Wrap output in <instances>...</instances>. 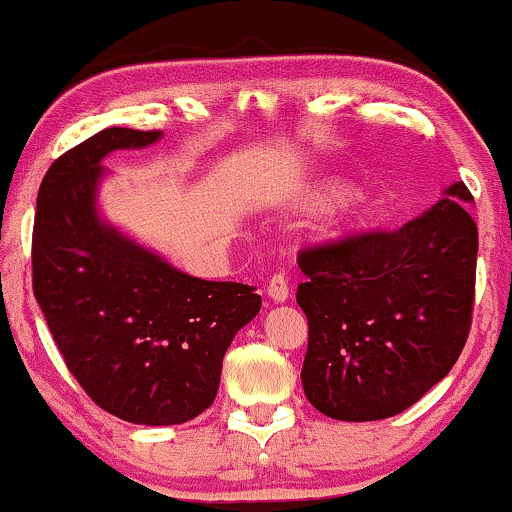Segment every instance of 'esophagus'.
Instances as JSON below:
<instances>
[{
    "label": "esophagus",
    "mask_w": 512,
    "mask_h": 512,
    "mask_svg": "<svg viewBox=\"0 0 512 512\" xmlns=\"http://www.w3.org/2000/svg\"><path fill=\"white\" fill-rule=\"evenodd\" d=\"M268 298L272 302H286L288 300V284L284 274H274L268 281Z\"/></svg>",
    "instance_id": "1"
}]
</instances>
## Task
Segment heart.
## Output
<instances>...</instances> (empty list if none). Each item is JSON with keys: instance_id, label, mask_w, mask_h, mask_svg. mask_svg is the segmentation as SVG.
I'll list each match as a JSON object with an SVG mask.
<instances>
[{"instance_id": "b5f03b06", "label": "heart", "mask_w": 512, "mask_h": 512, "mask_svg": "<svg viewBox=\"0 0 512 512\" xmlns=\"http://www.w3.org/2000/svg\"><path fill=\"white\" fill-rule=\"evenodd\" d=\"M342 189H344L342 184H325V187L316 191L314 198L316 201H328V198L337 196ZM360 226H362V214H360L358 203H355L353 198H344V201L337 207H332L328 217H325L321 226V240L344 242L348 238H353V235L360 231Z\"/></svg>"}]
</instances>
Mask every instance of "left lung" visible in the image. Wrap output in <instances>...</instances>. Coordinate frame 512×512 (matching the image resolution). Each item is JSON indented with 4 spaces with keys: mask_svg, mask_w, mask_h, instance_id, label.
I'll return each instance as SVG.
<instances>
[{
    "mask_svg": "<svg viewBox=\"0 0 512 512\" xmlns=\"http://www.w3.org/2000/svg\"><path fill=\"white\" fill-rule=\"evenodd\" d=\"M464 182L399 231L360 233L298 256L309 321L302 388L328 418L409 409L446 376L469 337L478 228Z\"/></svg>",
    "mask_w": 512,
    "mask_h": 512,
    "instance_id": "obj_1",
    "label": "left lung"
}]
</instances>
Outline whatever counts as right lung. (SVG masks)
I'll use <instances>...</instances> for the list:
<instances>
[{
  "mask_svg": "<svg viewBox=\"0 0 512 512\" xmlns=\"http://www.w3.org/2000/svg\"><path fill=\"white\" fill-rule=\"evenodd\" d=\"M159 138L110 127L64 152L39 187L32 235L34 298L66 367L133 425L201 416L233 337L261 311L254 286L184 274L99 217L101 159Z\"/></svg>",
  "mask_w": 512,
  "mask_h": 512,
  "instance_id": "right-lung-1",
  "label": "right lung"
}]
</instances>
